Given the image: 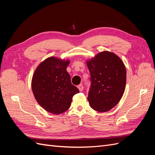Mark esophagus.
<instances>
[{
	"label": "esophagus",
	"instance_id": "esophagus-1",
	"mask_svg": "<svg viewBox=\"0 0 155 155\" xmlns=\"http://www.w3.org/2000/svg\"><path fill=\"white\" fill-rule=\"evenodd\" d=\"M78 89L79 90V91H83V85L82 84H80V85H79L78 86Z\"/></svg>",
	"mask_w": 155,
	"mask_h": 155
}]
</instances>
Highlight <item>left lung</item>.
<instances>
[{"instance_id":"obj_1","label":"left lung","mask_w":155,"mask_h":155,"mask_svg":"<svg viewBox=\"0 0 155 155\" xmlns=\"http://www.w3.org/2000/svg\"><path fill=\"white\" fill-rule=\"evenodd\" d=\"M91 73V87L88 101L92 109L105 112L122 97L126 85V69L119 56L104 51L86 61Z\"/></svg>"}]
</instances>
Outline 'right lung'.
<instances>
[{"mask_svg": "<svg viewBox=\"0 0 155 155\" xmlns=\"http://www.w3.org/2000/svg\"><path fill=\"white\" fill-rule=\"evenodd\" d=\"M69 64V59L51 56L42 61L33 74L31 89L36 101L53 114L67 110L72 97L79 92L67 71Z\"/></svg>", "mask_w": 155, "mask_h": 155, "instance_id": "right-lung-1", "label": "right lung"}]
</instances>
